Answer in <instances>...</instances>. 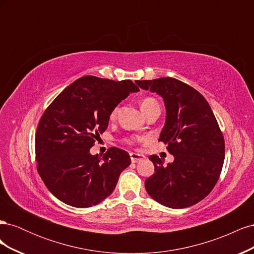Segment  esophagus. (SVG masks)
Instances as JSON below:
<instances>
[{
  "label": "esophagus",
  "mask_w": 254,
  "mask_h": 254,
  "mask_svg": "<svg viewBox=\"0 0 254 254\" xmlns=\"http://www.w3.org/2000/svg\"><path fill=\"white\" fill-rule=\"evenodd\" d=\"M130 159H131L133 163H135V162H139V161H141V160H144L145 157L143 155H139V153L131 152L130 153Z\"/></svg>",
  "instance_id": "esophagus-1"
}]
</instances>
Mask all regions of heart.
<instances>
[{"instance_id": "obj_1", "label": "heart", "mask_w": 254, "mask_h": 254, "mask_svg": "<svg viewBox=\"0 0 254 254\" xmlns=\"http://www.w3.org/2000/svg\"><path fill=\"white\" fill-rule=\"evenodd\" d=\"M140 107L142 111L144 112V114L146 115L147 113H149L150 111L155 110V109H160L159 108V104L153 97L147 96L142 98V101L140 102ZM118 112H119V108L118 107H114V108L111 110L110 114H109V119L110 121H114L118 117ZM144 139V137H139V136H128L124 139V143H126L127 145L130 146H134L137 142H140Z\"/></svg>"}]
</instances>
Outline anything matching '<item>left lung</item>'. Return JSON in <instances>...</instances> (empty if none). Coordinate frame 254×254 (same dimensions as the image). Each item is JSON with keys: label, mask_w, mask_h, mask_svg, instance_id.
<instances>
[{"label": "left lung", "mask_w": 254, "mask_h": 254, "mask_svg": "<svg viewBox=\"0 0 254 254\" xmlns=\"http://www.w3.org/2000/svg\"><path fill=\"white\" fill-rule=\"evenodd\" d=\"M140 88L164 99L166 122L159 141L175 157L163 165L157 155L149 157L155 174L145 180L151 198L172 209L201 201L216 184L225 160V139L206 99L189 84L173 77L136 80Z\"/></svg>", "instance_id": "8db88e82"}]
</instances>
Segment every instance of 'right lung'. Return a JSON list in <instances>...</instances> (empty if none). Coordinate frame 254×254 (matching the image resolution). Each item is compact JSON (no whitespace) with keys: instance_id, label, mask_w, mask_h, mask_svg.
Segmentation results:
<instances>
[{"instance_id":"obj_1","label":"right lung","mask_w":254,"mask_h":254,"mask_svg":"<svg viewBox=\"0 0 254 254\" xmlns=\"http://www.w3.org/2000/svg\"><path fill=\"white\" fill-rule=\"evenodd\" d=\"M136 91L130 79L83 76L45 109L35 137L37 171L60 201L89 207L112 194L131 162L128 152L110 147L101 157L92 156L90 148L108 127L111 110Z\"/></svg>"}]
</instances>
